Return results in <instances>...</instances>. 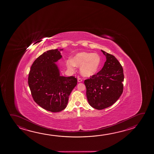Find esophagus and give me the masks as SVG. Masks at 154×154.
Wrapping results in <instances>:
<instances>
[{"label": "esophagus", "instance_id": "obj_1", "mask_svg": "<svg viewBox=\"0 0 154 154\" xmlns=\"http://www.w3.org/2000/svg\"><path fill=\"white\" fill-rule=\"evenodd\" d=\"M83 81V79H82V78H80V77H78V82H82Z\"/></svg>", "mask_w": 154, "mask_h": 154}]
</instances>
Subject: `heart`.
<instances>
[{"label":"heart","instance_id":"1","mask_svg":"<svg viewBox=\"0 0 154 154\" xmlns=\"http://www.w3.org/2000/svg\"><path fill=\"white\" fill-rule=\"evenodd\" d=\"M100 58L97 54L82 52L76 54L73 60L68 59L66 64L68 69L73 70L75 66H81V73L84 76H92L97 72L100 65Z\"/></svg>","mask_w":154,"mask_h":154}]
</instances>
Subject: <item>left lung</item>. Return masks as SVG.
<instances>
[{
    "instance_id": "8db88e82",
    "label": "left lung",
    "mask_w": 154,
    "mask_h": 154,
    "mask_svg": "<svg viewBox=\"0 0 154 154\" xmlns=\"http://www.w3.org/2000/svg\"><path fill=\"white\" fill-rule=\"evenodd\" d=\"M101 51L106 58L102 70L84 81L89 104L97 110L111 106L123 91L124 73L121 64L114 56Z\"/></svg>"
}]
</instances>
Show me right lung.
<instances>
[{"label":"right lung","mask_w":154,"mask_h":154,"mask_svg":"<svg viewBox=\"0 0 154 154\" xmlns=\"http://www.w3.org/2000/svg\"><path fill=\"white\" fill-rule=\"evenodd\" d=\"M63 49L45 52L34 61L28 77L33 99L46 110L56 112L64 110L69 95L77 84L74 76H60L55 62L62 58Z\"/></svg>","instance_id":"1"}]
</instances>
